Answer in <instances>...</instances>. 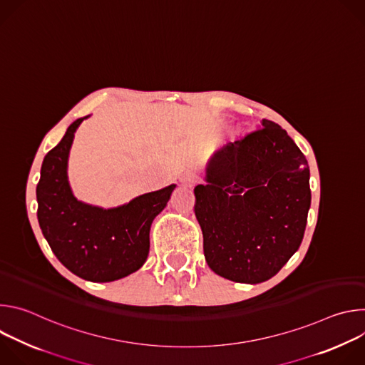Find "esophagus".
I'll return each mask as SVG.
<instances>
[{
	"instance_id": "34e87169",
	"label": "esophagus",
	"mask_w": 365,
	"mask_h": 365,
	"mask_svg": "<svg viewBox=\"0 0 365 365\" xmlns=\"http://www.w3.org/2000/svg\"><path fill=\"white\" fill-rule=\"evenodd\" d=\"M182 182H183V185L192 186V185H195L197 182V175L193 173V172H187V173H185L182 176Z\"/></svg>"
}]
</instances>
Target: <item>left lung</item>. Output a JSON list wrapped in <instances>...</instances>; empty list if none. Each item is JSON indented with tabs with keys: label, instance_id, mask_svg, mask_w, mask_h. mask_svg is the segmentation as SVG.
Listing matches in <instances>:
<instances>
[{
	"label": "left lung",
	"instance_id": "1",
	"mask_svg": "<svg viewBox=\"0 0 365 365\" xmlns=\"http://www.w3.org/2000/svg\"><path fill=\"white\" fill-rule=\"evenodd\" d=\"M309 176L303 153L269 120L218 150L193 190L210 269L250 284L276 276L303 240Z\"/></svg>",
	"mask_w": 365,
	"mask_h": 365
}]
</instances>
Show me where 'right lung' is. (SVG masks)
Here are the masks:
<instances>
[{
  "mask_svg": "<svg viewBox=\"0 0 365 365\" xmlns=\"http://www.w3.org/2000/svg\"><path fill=\"white\" fill-rule=\"evenodd\" d=\"M69 125L43 160L37 183V220L59 262L81 279L106 283L137 272L150 250V227L169 202L175 183L108 207L78 200L68 179L69 151L81 123Z\"/></svg>",
  "mask_w": 365,
  "mask_h": 365,
  "instance_id": "obj_1",
  "label": "right lung"
}]
</instances>
